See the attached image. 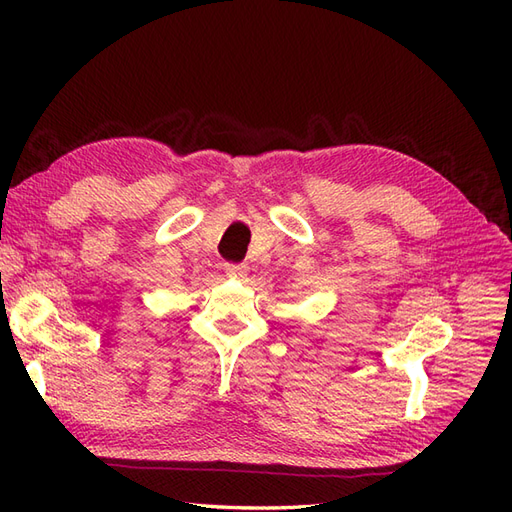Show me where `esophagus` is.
<instances>
[{"instance_id":"obj_1","label":"esophagus","mask_w":512,"mask_h":512,"mask_svg":"<svg viewBox=\"0 0 512 512\" xmlns=\"http://www.w3.org/2000/svg\"><path fill=\"white\" fill-rule=\"evenodd\" d=\"M226 275L230 277H245L247 267L245 265H226Z\"/></svg>"}]
</instances>
